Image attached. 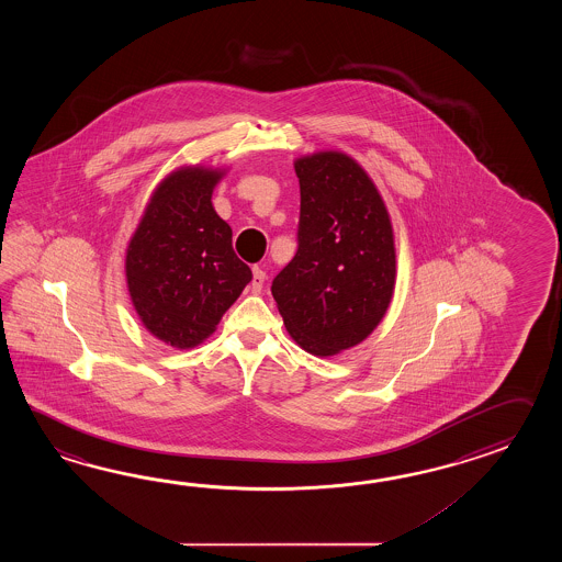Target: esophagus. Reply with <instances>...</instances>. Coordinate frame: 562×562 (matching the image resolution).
I'll list each match as a JSON object with an SVG mask.
<instances>
[{"label": "esophagus", "instance_id": "obj_1", "mask_svg": "<svg viewBox=\"0 0 562 562\" xmlns=\"http://www.w3.org/2000/svg\"><path fill=\"white\" fill-rule=\"evenodd\" d=\"M265 279H267V273H265L263 269H261V267H252V293H261V289H263L265 285Z\"/></svg>", "mask_w": 562, "mask_h": 562}]
</instances>
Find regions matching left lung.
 I'll list each match as a JSON object with an SVG mask.
<instances>
[{"instance_id":"8db88e82","label":"left lung","mask_w":562,"mask_h":562,"mask_svg":"<svg viewBox=\"0 0 562 562\" xmlns=\"http://www.w3.org/2000/svg\"><path fill=\"white\" fill-rule=\"evenodd\" d=\"M297 252L271 293L286 331L311 356L358 346L382 322L395 285L394 231L368 172L344 153L295 160Z\"/></svg>"}]
</instances>
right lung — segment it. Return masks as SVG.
<instances>
[{
    "label": "right lung",
    "instance_id": "add662e5",
    "mask_svg": "<svg viewBox=\"0 0 562 562\" xmlns=\"http://www.w3.org/2000/svg\"><path fill=\"white\" fill-rule=\"evenodd\" d=\"M221 170L187 167L158 184L126 251V281L140 322L160 341L199 346L251 281L233 231L211 196Z\"/></svg>",
    "mask_w": 562,
    "mask_h": 562
}]
</instances>
